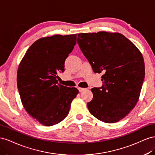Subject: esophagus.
<instances>
[{
  "instance_id": "esophagus-1",
  "label": "esophagus",
  "mask_w": 155,
  "mask_h": 155,
  "mask_svg": "<svg viewBox=\"0 0 155 155\" xmlns=\"http://www.w3.org/2000/svg\"><path fill=\"white\" fill-rule=\"evenodd\" d=\"M78 90H79V91H80V92H82V91H85L86 90V88H83V87H78Z\"/></svg>"
}]
</instances>
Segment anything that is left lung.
Masks as SVG:
<instances>
[{
	"label": "left lung",
	"instance_id": "8db88e82",
	"mask_svg": "<svg viewBox=\"0 0 155 155\" xmlns=\"http://www.w3.org/2000/svg\"><path fill=\"white\" fill-rule=\"evenodd\" d=\"M77 43L94 72L104 73L102 87L91 89L89 112L104 123L119 121L139 99L145 77L142 54L119 33H81Z\"/></svg>",
	"mask_w": 155,
	"mask_h": 155
}]
</instances>
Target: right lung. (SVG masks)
<instances>
[{"label":"right lung","mask_w":155,"mask_h":155,"mask_svg":"<svg viewBox=\"0 0 155 155\" xmlns=\"http://www.w3.org/2000/svg\"><path fill=\"white\" fill-rule=\"evenodd\" d=\"M77 43V34L54 35L38 39L21 61L17 84L26 111L45 126L57 124L67 117L78 94L75 87L58 84V73Z\"/></svg>","instance_id":"1"}]
</instances>
